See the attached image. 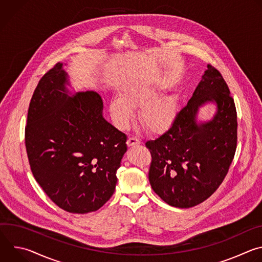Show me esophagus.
<instances>
[{"label": "esophagus", "mask_w": 262, "mask_h": 262, "mask_svg": "<svg viewBox=\"0 0 262 262\" xmlns=\"http://www.w3.org/2000/svg\"><path fill=\"white\" fill-rule=\"evenodd\" d=\"M127 145L128 146H135V145H138V144H140V140L137 138V137H134V136H132V137H129L128 139H127Z\"/></svg>", "instance_id": "obj_1"}]
</instances>
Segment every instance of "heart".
I'll return each instance as SVG.
<instances>
[{"instance_id":"obj_1","label":"heart","mask_w":262,"mask_h":262,"mask_svg":"<svg viewBox=\"0 0 262 262\" xmlns=\"http://www.w3.org/2000/svg\"><path fill=\"white\" fill-rule=\"evenodd\" d=\"M150 87L135 84L122 89L120 96L110 101V112L119 128H125L133 119L135 107H140V121L152 133H163L174 122L177 113V97L167 94L155 97Z\"/></svg>"}]
</instances>
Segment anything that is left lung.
Wrapping results in <instances>:
<instances>
[{"label":"left lung","instance_id":"left-lung-1","mask_svg":"<svg viewBox=\"0 0 262 262\" xmlns=\"http://www.w3.org/2000/svg\"><path fill=\"white\" fill-rule=\"evenodd\" d=\"M217 103L212 121L196 123L199 107ZM237 144V115L230 90L220 71L207 66L189 102L176 114L170 128L147 141L151 155L148 178L166 203L189 208L210 197L233 161Z\"/></svg>","mask_w":262,"mask_h":262}]
</instances>
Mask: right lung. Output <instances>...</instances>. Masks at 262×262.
<instances>
[{
    "label": "right lung",
    "instance_id": "1",
    "mask_svg": "<svg viewBox=\"0 0 262 262\" xmlns=\"http://www.w3.org/2000/svg\"><path fill=\"white\" fill-rule=\"evenodd\" d=\"M57 63L30 101L25 143L31 171L49 198L72 213L99 209L114 194L126 135L102 117L97 92L70 96Z\"/></svg>",
    "mask_w": 262,
    "mask_h": 262
}]
</instances>
